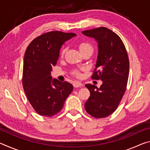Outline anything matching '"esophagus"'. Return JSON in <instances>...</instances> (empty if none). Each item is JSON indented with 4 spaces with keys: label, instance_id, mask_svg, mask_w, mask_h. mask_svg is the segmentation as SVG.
<instances>
[{
    "label": "esophagus",
    "instance_id": "1",
    "mask_svg": "<svg viewBox=\"0 0 150 150\" xmlns=\"http://www.w3.org/2000/svg\"><path fill=\"white\" fill-rule=\"evenodd\" d=\"M83 86V83H81L80 82H74L73 83V87L75 88H77V87H82Z\"/></svg>",
    "mask_w": 150,
    "mask_h": 150
}]
</instances>
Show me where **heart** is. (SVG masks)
Wrapping results in <instances>:
<instances>
[{
    "label": "heart",
    "instance_id": "1",
    "mask_svg": "<svg viewBox=\"0 0 150 150\" xmlns=\"http://www.w3.org/2000/svg\"><path fill=\"white\" fill-rule=\"evenodd\" d=\"M79 50H80L81 52H84V51H85V50H91V51H92V52H93V50L92 45H91L90 43H88V42L81 43V44L79 45ZM65 52V50H63V52H62V54H64ZM73 74L77 75V76L80 75L79 73L77 71H75L73 72Z\"/></svg>",
    "mask_w": 150,
    "mask_h": 150
}]
</instances>
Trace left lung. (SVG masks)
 Returning <instances> with one entry per match:
<instances>
[{
  "label": "left lung",
  "mask_w": 150,
  "mask_h": 150,
  "mask_svg": "<svg viewBox=\"0 0 150 150\" xmlns=\"http://www.w3.org/2000/svg\"><path fill=\"white\" fill-rule=\"evenodd\" d=\"M98 43V55L91 78L100 79V88L87 84L91 95L85 104L88 114L96 118L107 117L116 110L126 89L129 59L120 38L105 27L82 32Z\"/></svg>",
  "instance_id": "obj_1"
}]
</instances>
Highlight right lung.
I'll return each mask as SVG.
<instances>
[{"instance_id": "right-lung-1", "label": "right lung", "mask_w": 150, "mask_h": 150, "mask_svg": "<svg viewBox=\"0 0 150 150\" xmlns=\"http://www.w3.org/2000/svg\"><path fill=\"white\" fill-rule=\"evenodd\" d=\"M74 33L52 31L35 38L28 46L24 57L22 85L28 99L38 115L53 116L62 110L73 89L71 83L52 79V66L56 65L64 43Z\"/></svg>"}]
</instances>
